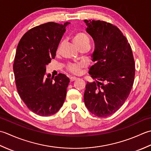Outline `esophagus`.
Listing matches in <instances>:
<instances>
[{"label": "esophagus", "instance_id": "34e87169", "mask_svg": "<svg viewBox=\"0 0 151 151\" xmlns=\"http://www.w3.org/2000/svg\"><path fill=\"white\" fill-rule=\"evenodd\" d=\"M77 79V78L76 77H75V76H73V77H71V78H70V81H75V80Z\"/></svg>", "mask_w": 151, "mask_h": 151}]
</instances>
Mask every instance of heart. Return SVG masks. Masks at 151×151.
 Here are the masks:
<instances>
[{
	"label": "heart",
	"instance_id": "1",
	"mask_svg": "<svg viewBox=\"0 0 151 151\" xmlns=\"http://www.w3.org/2000/svg\"><path fill=\"white\" fill-rule=\"evenodd\" d=\"M73 42L78 47L82 45H89L90 40L88 36L84 32H76L72 37ZM86 66L85 62H79L78 63H70L68 64L67 69L70 72L74 74H79L81 71V69Z\"/></svg>",
	"mask_w": 151,
	"mask_h": 151
}]
</instances>
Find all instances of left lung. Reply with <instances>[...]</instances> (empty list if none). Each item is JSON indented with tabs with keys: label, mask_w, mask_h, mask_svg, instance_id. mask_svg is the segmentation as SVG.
<instances>
[{
	"label": "left lung",
	"mask_w": 151,
	"mask_h": 151,
	"mask_svg": "<svg viewBox=\"0 0 151 151\" xmlns=\"http://www.w3.org/2000/svg\"><path fill=\"white\" fill-rule=\"evenodd\" d=\"M87 31L94 42L92 55V78L100 82H87L84 101L91 113L106 117L119 110L127 99L135 77L131 46L117 27L103 21L84 20Z\"/></svg>",
	"instance_id": "obj_1"
}]
</instances>
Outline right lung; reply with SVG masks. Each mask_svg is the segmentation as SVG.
<instances>
[{
    "mask_svg": "<svg viewBox=\"0 0 151 151\" xmlns=\"http://www.w3.org/2000/svg\"><path fill=\"white\" fill-rule=\"evenodd\" d=\"M68 24L49 22L34 27L17 47L13 69L18 94L27 107L40 116L56 113L65 100L69 78L63 73L55 78L45 74Z\"/></svg>",
    "mask_w": 151,
    "mask_h": 151,
    "instance_id": "1",
    "label": "right lung"
}]
</instances>
